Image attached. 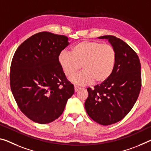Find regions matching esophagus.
Instances as JSON below:
<instances>
[{
	"instance_id": "1",
	"label": "esophagus",
	"mask_w": 151,
	"mask_h": 151,
	"mask_svg": "<svg viewBox=\"0 0 151 151\" xmlns=\"http://www.w3.org/2000/svg\"><path fill=\"white\" fill-rule=\"evenodd\" d=\"M80 89H81L80 87H77V86H75V92H77L78 91H79Z\"/></svg>"
}]
</instances>
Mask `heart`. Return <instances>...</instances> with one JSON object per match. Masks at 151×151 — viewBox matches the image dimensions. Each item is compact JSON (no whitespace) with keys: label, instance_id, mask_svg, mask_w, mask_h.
Listing matches in <instances>:
<instances>
[{"label":"heart","instance_id":"heart-1","mask_svg":"<svg viewBox=\"0 0 151 151\" xmlns=\"http://www.w3.org/2000/svg\"><path fill=\"white\" fill-rule=\"evenodd\" d=\"M116 51L111 45L95 41L80 42L71 47V54L63 51L58 61L67 77H73L81 68L83 71L72 81L84 86L93 83L106 82L113 73L116 64Z\"/></svg>","mask_w":151,"mask_h":151}]
</instances>
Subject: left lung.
<instances>
[{"label":"left lung","mask_w":151,"mask_h":151,"mask_svg":"<svg viewBox=\"0 0 151 151\" xmlns=\"http://www.w3.org/2000/svg\"><path fill=\"white\" fill-rule=\"evenodd\" d=\"M116 54L115 67L106 82L92 89L85 103L86 111L95 122L104 126L122 119L132 108L141 88V66L136 52L129 45L113 35H104Z\"/></svg>","instance_id":"obj_1"}]
</instances>
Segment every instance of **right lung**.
I'll use <instances>...</instances> for the list:
<instances>
[{
	"label": "right lung",
	"instance_id": "right-lung-1",
	"mask_svg": "<svg viewBox=\"0 0 151 151\" xmlns=\"http://www.w3.org/2000/svg\"><path fill=\"white\" fill-rule=\"evenodd\" d=\"M68 40L64 35L37 33L23 42L14 54L12 93L21 111L35 122L48 124L58 118L75 93L58 61Z\"/></svg>",
	"mask_w": 151,
	"mask_h": 151
}]
</instances>
